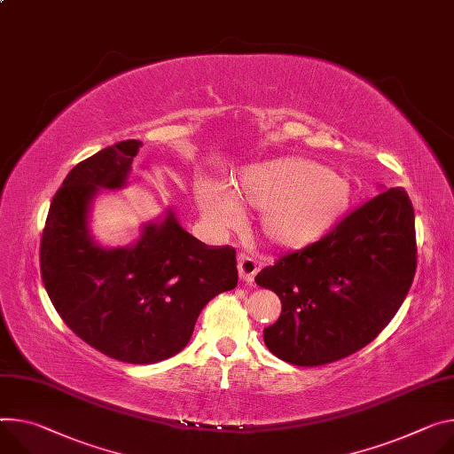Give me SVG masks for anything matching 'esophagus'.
<instances>
[{"instance_id":"1","label":"esophagus","mask_w":454,"mask_h":454,"mask_svg":"<svg viewBox=\"0 0 454 454\" xmlns=\"http://www.w3.org/2000/svg\"><path fill=\"white\" fill-rule=\"evenodd\" d=\"M237 268H239V277L244 280V282H254L261 264L255 257L252 255H246V254H239L237 257Z\"/></svg>"}]
</instances>
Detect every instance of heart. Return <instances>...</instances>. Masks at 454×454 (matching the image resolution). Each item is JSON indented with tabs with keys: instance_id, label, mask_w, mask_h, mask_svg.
Instances as JSON below:
<instances>
[{
	"instance_id": "heart-1",
	"label": "heart",
	"mask_w": 454,
	"mask_h": 454,
	"mask_svg": "<svg viewBox=\"0 0 454 454\" xmlns=\"http://www.w3.org/2000/svg\"><path fill=\"white\" fill-rule=\"evenodd\" d=\"M353 186L342 174L304 157H280L246 168L235 193L200 181L197 204L217 228H233L244 208L262 212L261 230L280 248L297 250L324 239L346 217Z\"/></svg>"
}]
</instances>
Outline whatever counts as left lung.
<instances>
[{
	"mask_svg": "<svg viewBox=\"0 0 454 454\" xmlns=\"http://www.w3.org/2000/svg\"><path fill=\"white\" fill-rule=\"evenodd\" d=\"M415 271L413 204L403 188L382 190L324 239L261 270L255 282L282 302L264 344L302 367L349 356L389 324Z\"/></svg>",
	"mask_w": 454,
	"mask_h": 454,
	"instance_id": "obj_1",
	"label": "left lung"
}]
</instances>
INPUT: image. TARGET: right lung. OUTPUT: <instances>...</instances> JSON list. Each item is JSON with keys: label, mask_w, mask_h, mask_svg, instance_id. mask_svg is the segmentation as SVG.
Listing matches in <instances>:
<instances>
[{"label": "right lung", "mask_w": 454, "mask_h": 454, "mask_svg": "<svg viewBox=\"0 0 454 454\" xmlns=\"http://www.w3.org/2000/svg\"><path fill=\"white\" fill-rule=\"evenodd\" d=\"M141 141L115 143L81 160L51 202L39 262L45 290L72 332L103 355L153 364L179 353L199 313L237 286L235 250L206 246L172 210L143 224L136 244L103 248L89 228L99 188L127 184Z\"/></svg>", "instance_id": "right-lung-1"}]
</instances>
